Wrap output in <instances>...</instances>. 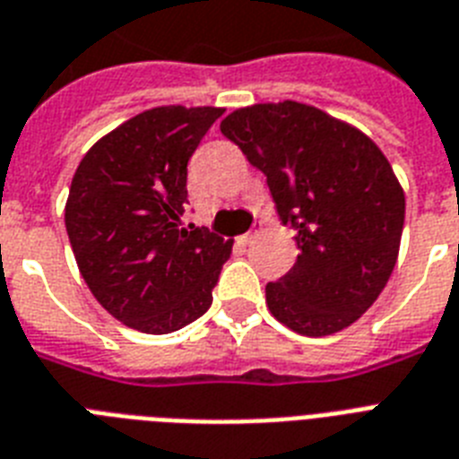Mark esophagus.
Wrapping results in <instances>:
<instances>
[{"instance_id": "34e87169", "label": "esophagus", "mask_w": 459, "mask_h": 459, "mask_svg": "<svg viewBox=\"0 0 459 459\" xmlns=\"http://www.w3.org/2000/svg\"><path fill=\"white\" fill-rule=\"evenodd\" d=\"M259 236H262V229H255V230H250V233H245V236H240V243L250 245V243H255V240H257Z\"/></svg>"}]
</instances>
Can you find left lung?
<instances>
[{"label": "left lung", "mask_w": 459, "mask_h": 459, "mask_svg": "<svg viewBox=\"0 0 459 459\" xmlns=\"http://www.w3.org/2000/svg\"><path fill=\"white\" fill-rule=\"evenodd\" d=\"M221 133L298 230L293 269L266 283L269 312L312 338L355 324L398 262L405 193L391 161L359 128L293 100L230 111Z\"/></svg>", "instance_id": "left-lung-1"}]
</instances>
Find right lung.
Segmentation results:
<instances>
[{
  "mask_svg": "<svg viewBox=\"0 0 459 459\" xmlns=\"http://www.w3.org/2000/svg\"><path fill=\"white\" fill-rule=\"evenodd\" d=\"M221 107H154L90 147L68 190L66 233L90 293L143 333L207 312L233 240L183 229L187 159Z\"/></svg>",
  "mask_w": 459,
  "mask_h": 459,
  "instance_id": "add662e5",
  "label": "right lung"
}]
</instances>
